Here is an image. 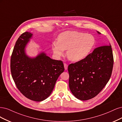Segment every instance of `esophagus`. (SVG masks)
I'll return each instance as SVG.
<instances>
[{
  "label": "esophagus",
  "mask_w": 122,
  "mask_h": 122,
  "mask_svg": "<svg viewBox=\"0 0 122 122\" xmlns=\"http://www.w3.org/2000/svg\"><path fill=\"white\" fill-rule=\"evenodd\" d=\"M64 68L65 70H67V68H68V65L66 64V63H64Z\"/></svg>",
  "instance_id": "34e87169"
}]
</instances>
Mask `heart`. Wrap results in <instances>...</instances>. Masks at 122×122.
Here are the masks:
<instances>
[{
	"mask_svg": "<svg viewBox=\"0 0 122 122\" xmlns=\"http://www.w3.org/2000/svg\"><path fill=\"white\" fill-rule=\"evenodd\" d=\"M95 39L91 34L69 31L61 33L58 41H54L52 50L56 55L60 57L67 51V57L73 62L80 61L87 57L95 45Z\"/></svg>",
	"mask_w": 122,
	"mask_h": 122,
	"instance_id": "heart-1",
	"label": "heart"
}]
</instances>
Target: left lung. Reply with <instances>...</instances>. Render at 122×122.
Wrapping results in <instances>:
<instances>
[{"label": "left lung", "mask_w": 122, "mask_h": 122, "mask_svg": "<svg viewBox=\"0 0 122 122\" xmlns=\"http://www.w3.org/2000/svg\"><path fill=\"white\" fill-rule=\"evenodd\" d=\"M113 65L111 45L98 47L83 60L69 64V87L73 95L81 100L95 97L109 81Z\"/></svg>", "instance_id": "8db88e82"}]
</instances>
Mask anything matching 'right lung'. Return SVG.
Returning <instances> with one entry per match:
<instances>
[{
	"instance_id": "right-lung-1",
	"label": "right lung",
	"mask_w": 122,
	"mask_h": 122,
	"mask_svg": "<svg viewBox=\"0 0 122 122\" xmlns=\"http://www.w3.org/2000/svg\"><path fill=\"white\" fill-rule=\"evenodd\" d=\"M32 35L25 32L18 38L10 58V71L15 85L23 95L39 102L51 95L64 67L62 61L53 60L44 52L35 58L27 55L25 49Z\"/></svg>"
}]
</instances>
